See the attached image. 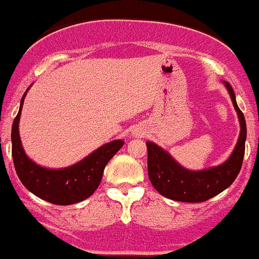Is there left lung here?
Instances as JSON below:
<instances>
[{
  "label": "left lung",
  "instance_id": "8db88e82",
  "mask_svg": "<svg viewBox=\"0 0 259 259\" xmlns=\"http://www.w3.org/2000/svg\"><path fill=\"white\" fill-rule=\"evenodd\" d=\"M226 87L239 114L241 131L236 148L223 164L203 171L185 170L162 148L149 141L146 143L148 175L155 191L164 197L180 202H203L228 188L239 175L245 153L246 123L236 104L232 87L228 83Z\"/></svg>",
  "mask_w": 259,
  "mask_h": 259
}]
</instances>
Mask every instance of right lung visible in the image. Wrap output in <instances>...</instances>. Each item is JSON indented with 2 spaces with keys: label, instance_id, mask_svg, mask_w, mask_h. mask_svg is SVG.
I'll use <instances>...</instances> for the list:
<instances>
[{
  "label": "right lung",
  "instance_id": "obj_1",
  "mask_svg": "<svg viewBox=\"0 0 259 259\" xmlns=\"http://www.w3.org/2000/svg\"><path fill=\"white\" fill-rule=\"evenodd\" d=\"M20 109L11 128V153L18 178L29 192L54 205H72L92 196L100 185L107 162L116 154L124 141L115 140L105 144L83 161L62 170H49L32 162L22 148L19 137Z\"/></svg>",
  "mask_w": 259,
  "mask_h": 259
}]
</instances>
